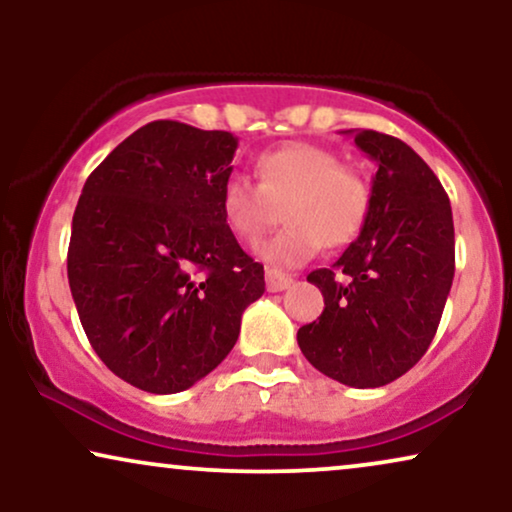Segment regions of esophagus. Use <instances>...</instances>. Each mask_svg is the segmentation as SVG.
I'll use <instances>...</instances> for the list:
<instances>
[{
    "label": "esophagus",
    "mask_w": 512,
    "mask_h": 512,
    "mask_svg": "<svg viewBox=\"0 0 512 512\" xmlns=\"http://www.w3.org/2000/svg\"><path fill=\"white\" fill-rule=\"evenodd\" d=\"M291 282H293V277L286 275V272H279L272 268L265 270V286H268V291H272V293L289 289Z\"/></svg>",
    "instance_id": "34e87169"
}]
</instances>
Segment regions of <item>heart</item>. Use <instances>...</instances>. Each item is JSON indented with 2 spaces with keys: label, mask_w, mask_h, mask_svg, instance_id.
I'll return each instance as SVG.
<instances>
[{
  "label": "heart",
  "mask_w": 512,
  "mask_h": 512,
  "mask_svg": "<svg viewBox=\"0 0 512 512\" xmlns=\"http://www.w3.org/2000/svg\"><path fill=\"white\" fill-rule=\"evenodd\" d=\"M256 181L226 179L219 207L223 223L240 242L254 244L272 223L289 221L258 247V256L279 268H296L324 247H345L361 233L370 212V184L324 146L289 142L256 158Z\"/></svg>",
  "instance_id": "heart-1"
}]
</instances>
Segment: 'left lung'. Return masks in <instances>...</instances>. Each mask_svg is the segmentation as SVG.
Masks as SVG:
<instances>
[{
  "instance_id": "left-lung-1",
  "label": "left lung",
  "mask_w": 512,
  "mask_h": 512,
  "mask_svg": "<svg viewBox=\"0 0 512 512\" xmlns=\"http://www.w3.org/2000/svg\"><path fill=\"white\" fill-rule=\"evenodd\" d=\"M356 146L377 163L361 235L319 286L324 312L298 328L305 359L347 387H384L429 349L454 279V223L445 188L401 139L359 130Z\"/></svg>"
}]
</instances>
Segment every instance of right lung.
I'll use <instances>...</instances> for the list:
<instances>
[{
  "label": "right lung",
  "mask_w": 512,
  "mask_h": 512,
  "mask_svg": "<svg viewBox=\"0 0 512 512\" xmlns=\"http://www.w3.org/2000/svg\"><path fill=\"white\" fill-rule=\"evenodd\" d=\"M235 149L230 132L153 121L83 184L67 251L76 312L104 366L149 394L212 373L265 291L219 207Z\"/></svg>",
  "instance_id": "add662e5"
}]
</instances>
